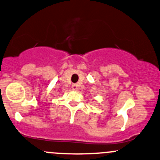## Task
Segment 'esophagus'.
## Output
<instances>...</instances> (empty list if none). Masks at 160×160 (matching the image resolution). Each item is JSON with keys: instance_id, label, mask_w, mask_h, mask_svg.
Returning <instances> with one entry per match:
<instances>
[{"instance_id": "1", "label": "esophagus", "mask_w": 160, "mask_h": 160, "mask_svg": "<svg viewBox=\"0 0 160 160\" xmlns=\"http://www.w3.org/2000/svg\"><path fill=\"white\" fill-rule=\"evenodd\" d=\"M71 88H72L73 90H74V91H77V90H78V86H77L76 84H74V85L71 86Z\"/></svg>"}]
</instances>
